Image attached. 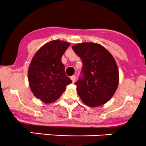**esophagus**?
<instances>
[{
  "label": "esophagus",
  "mask_w": 146,
  "mask_h": 146,
  "mask_svg": "<svg viewBox=\"0 0 146 146\" xmlns=\"http://www.w3.org/2000/svg\"><path fill=\"white\" fill-rule=\"evenodd\" d=\"M70 79H71L72 82H75V81H76V76H71V77H70Z\"/></svg>",
  "instance_id": "34e87169"
}]
</instances>
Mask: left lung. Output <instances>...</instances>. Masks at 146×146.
<instances>
[{
    "instance_id": "left-lung-1",
    "label": "left lung",
    "mask_w": 146,
    "mask_h": 146,
    "mask_svg": "<svg viewBox=\"0 0 146 146\" xmlns=\"http://www.w3.org/2000/svg\"><path fill=\"white\" fill-rule=\"evenodd\" d=\"M72 48L82 61V77L75 83L82 102L90 107L104 104L112 98L119 85L115 59L103 46L94 42L78 43Z\"/></svg>"
}]
</instances>
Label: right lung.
I'll use <instances>...</instances> for the list:
<instances>
[{"mask_svg":"<svg viewBox=\"0 0 146 146\" xmlns=\"http://www.w3.org/2000/svg\"><path fill=\"white\" fill-rule=\"evenodd\" d=\"M70 43L59 39L44 44L35 53L28 68L30 90L45 104L58 99L72 80L66 76L61 57Z\"/></svg>","mask_w":146,"mask_h":146,"instance_id":"add662e5","label":"right lung"}]
</instances>
